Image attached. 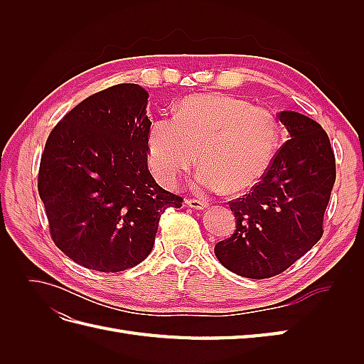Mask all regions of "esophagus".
Masks as SVG:
<instances>
[{
	"label": "esophagus",
	"instance_id": "34e87169",
	"mask_svg": "<svg viewBox=\"0 0 364 364\" xmlns=\"http://www.w3.org/2000/svg\"><path fill=\"white\" fill-rule=\"evenodd\" d=\"M186 205L193 209H205L208 206L206 200H200V199H188L186 200Z\"/></svg>",
	"mask_w": 364,
	"mask_h": 364
}]
</instances>
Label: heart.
Here are the masks:
<instances>
[{"label": "heart", "instance_id": "heart-1", "mask_svg": "<svg viewBox=\"0 0 364 364\" xmlns=\"http://www.w3.org/2000/svg\"><path fill=\"white\" fill-rule=\"evenodd\" d=\"M281 146L278 117L269 107L225 94L190 95L174 117H159L149 132L153 173L173 188L197 161L203 165L197 182L203 190L225 186L240 193L257 185Z\"/></svg>", "mask_w": 364, "mask_h": 364}]
</instances>
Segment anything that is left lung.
<instances>
[{
	"instance_id": "obj_1",
	"label": "left lung",
	"mask_w": 364,
	"mask_h": 364,
	"mask_svg": "<svg viewBox=\"0 0 364 364\" xmlns=\"http://www.w3.org/2000/svg\"><path fill=\"white\" fill-rule=\"evenodd\" d=\"M278 118L290 139L266 176L229 202L235 230L214 247L228 270L252 279L277 277L322 238L336 182V156L322 126L291 111Z\"/></svg>"
}]
</instances>
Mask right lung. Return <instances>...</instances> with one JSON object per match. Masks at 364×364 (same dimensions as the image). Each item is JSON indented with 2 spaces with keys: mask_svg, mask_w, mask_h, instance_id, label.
<instances>
[{
  "mask_svg": "<svg viewBox=\"0 0 364 364\" xmlns=\"http://www.w3.org/2000/svg\"><path fill=\"white\" fill-rule=\"evenodd\" d=\"M147 98L135 83L92 94L54 126L42 151L38 190L50 235L86 269L135 267L151 252L165 209L182 206L149 171Z\"/></svg>",
  "mask_w": 364,
  "mask_h": 364,
  "instance_id": "right-lung-1",
  "label": "right lung"
}]
</instances>
